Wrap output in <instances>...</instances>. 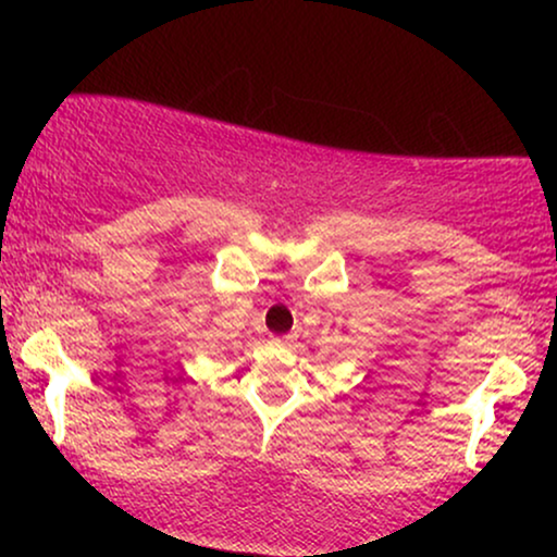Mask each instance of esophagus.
<instances>
[{"label":"esophagus","mask_w":557,"mask_h":557,"mask_svg":"<svg viewBox=\"0 0 557 557\" xmlns=\"http://www.w3.org/2000/svg\"><path fill=\"white\" fill-rule=\"evenodd\" d=\"M293 341H296V335H285V337H272V343H277V345H290Z\"/></svg>","instance_id":"esophagus-1"}]
</instances>
